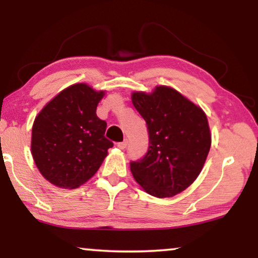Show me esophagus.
Wrapping results in <instances>:
<instances>
[{
  "mask_svg": "<svg viewBox=\"0 0 258 258\" xmlns=\"http://www.w3.org/2000/svg\"><path fill=\"white\" fill-rule=\"evenodd\" d=\"M126 146H128V141H126V140L123 141V142L117 143V147L119 148V149H125Z\"/></svg>",
  "mask_w": 258,
  "mask_h": 258,
  "instance_id": "obj_1",
  "label": "esophagus"
}]
</instances>
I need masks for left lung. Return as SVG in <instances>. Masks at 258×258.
Returning <instances> with one entry per match:
<instances>
[{
  "label": "left lung",
  "mask_w": 258,
  "mask_h": 258,
  "mask_svg": "<svg viewBox=\"0 0 258 258\" xmlns=\"http://www.w3.org/2000/svg\"><path fill=\"white\" fill-rule=\"evenodd\" d=\"M132 101L149 134L147 154L130 162L134 178L158 199L177 195L197 178L209 154L207 116L170 87L158 86L151 94L135 91Z\"/></svg>",
  "instance_id": "left-lung-1"
}]
</instances>
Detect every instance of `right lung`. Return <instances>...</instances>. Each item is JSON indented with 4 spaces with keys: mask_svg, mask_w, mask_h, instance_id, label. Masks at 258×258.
<instances>
[{
    "mask_svg": "<svg viewBox=\"0 0 258 258\" xmlns=\"http://www.w3.org/2000/svg\"><path fill=\"white\" fill-rule=\"evenodd\" d=\"M104 91L73 84L45 104L35 118L31 154L45 179L75 189L95 175L114 143L105 139L107 123L96 115Z\"/></svg>",
    "mask_w": 258,
    "mask_h": 258,
    "instance_id": "obj_1",
    "label": "right lung"
}]
</instances>
